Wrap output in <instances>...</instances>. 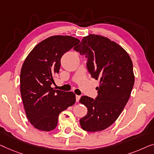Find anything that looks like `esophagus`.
I'll use <instances>...</instances> for the list:
<instances>
[{
	"mask_svg": "<svg viewBox=\"0 0 154 154\" xmlns=\"http://www.w3.org/2000/svg\"><path fill=\"white\" fill-rule=\"evenodd\" d=\"M80 98H81V96H77H77H76V102H77V103H79Z\"/></svg>",
	"mask_w": 154,
	"mask_h": 154,
	"instance_id": "obj_1",
	"label": "esophagus"
}]
</instances>
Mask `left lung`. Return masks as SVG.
<instances>
[{"instance_id":"8db88e82","label":"left lung","mask_w":154,"mask_h":154,"mask_svg":"<svg viewBox=\"0 0 154 154\" xmlns=\"http://www.w3.org/2000/svg\"><path fill=\"white\" fill-rule=\"evenodd\" d=\"M74 49L87 58L91 77L100 80L96 98L81 97L88 112L80 125L86 131H103L117 119L128 101L135 82L133 62L120 45L98 35L84 37Z\"/></svg>"}]
</instances>
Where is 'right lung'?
Returning <instances> with one entry per match:
<instances>
[{"mask_svg": "<svg viewBox=\"0 0 154 154\" xmlns=\"http://www.w3.org/2000/svg\"><path fill=\"white\" fill-rule=\"evenodd\" d=\"M80 41L72 36L55 35L34 47L21 70L20 90L28 119L42 131L55 129L60 113L75 103V94L54 90V76L58 73L62 56Z\"/></svg>", "mask_w": 154, "mask_h": 154, "instance_id": "1", "label": "right lung"}]
</instances>
